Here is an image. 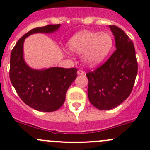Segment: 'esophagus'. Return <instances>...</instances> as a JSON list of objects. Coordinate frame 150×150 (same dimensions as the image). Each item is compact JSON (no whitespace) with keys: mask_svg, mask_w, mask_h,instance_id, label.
Returning a JSON list of instances; mask_svg holds the SVG:
<instances>
[{"mask_svg":"<svg viewBox=\"0 0 150 150\" xmlns=\"http://www.w3.org/2000/svg\"><path fill=\"white\" fill-rule=\"evenodd\" d=\"M78 75H85V72L84 71H83L82 69H79V70L78 71Z\"/></svg>","mask_w":150,"mask_h":150,"instance_id":"34e87169","label":"esophagus"}]
</instances>
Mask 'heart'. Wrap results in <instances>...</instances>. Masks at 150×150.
<instances>
[{
    "label": "heart",
    "mask_w": 150,
    "mask_h": 150,
    "mask_svg": "<svg viewBox=\"0 0 150 150\" xmlns=\"http://www.w3.org/2000/svg\"><path fill=\"white\" fill-rule=\"evenodd\" d=\"M113 46V38L107 32L83 30L72 36L67 42L68 49L82 54L85 64L94 67L102 63Z\"/></svg>",
    "instance_id": "1"
}]
</instances>
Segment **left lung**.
<instances>
[{"label":"left lung","mask_w":150,"mask_h":150,"mask_svg":"<svg viewBox=\"0 0 150 150\" xmlns=\"http://www.w3.org/2000/svg\"><path fill=\"white\" fill-rule=\"evenodd\" d=\"M109 28L114 35L116 50L103 65L86 74L88 99L100 110L115 108L129 96L138 72L132 41L118 27Z\"/></svg>","instance_id":"1"}]
</instances>
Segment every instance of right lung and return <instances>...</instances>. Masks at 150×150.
<instances>
[{
	"instance_id": "1",
	"label": "right lung",
	"mask_w": 150,
	"mask_h": 150,
	"mask_svg": "<svg viewBox=\"0 0 150 150\" xmlns=\"http://www.w3.org/2000/svg\"><path fill=\"white\" fill-rule=\"evenodd\" d=\"M60 26L49 25L33 29L18 40L11 54V82L21 99L38 111L54 112L62 106L67 91L77 78L78 69L57 67L33 69L24 59V42L31 35L50 34L57 31Z\"/></svg>"
}]
</instances>
